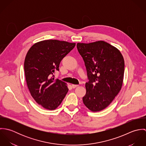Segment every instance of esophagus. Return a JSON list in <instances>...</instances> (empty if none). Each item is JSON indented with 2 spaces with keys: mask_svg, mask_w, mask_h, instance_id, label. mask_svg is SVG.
I'll use <instances>...</instances> for the list:
<instances>
[{
  "mask_svg": "<svg viewBox=\"0 0 146 146\" xmlns=\"http://www.w3.org/2000/svg\"><path fill=\"white\" fill-rule=\"evenodd\" d=\"M79 85H74V84H72V88H76V87H78Z\"/></svg>",
  "mask_w": 146,
  "mask_h": 146,
  "instance_id": "1",
  "label": "esophagus"
}]
</instances>
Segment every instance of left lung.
Wrapping results in <instances>:
<instances>
[{"instance_id":"left-lung-1","label":"left lung","mask_w":146,"mask_h":146,"mask_svg":"<svg viewBox=\"0 0 146 146\" xmlns=\"http://www.w3.org/2000/svg\"><path fill=\"white\" fill-rule=\"evenodd\" d=\"M89 82L85 84L84 104L93 112L106 108L121 89L125 63L121 52L104 41L78 43Z\"/></svg>"}]
</instances>
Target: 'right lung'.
Returning a JSON list of instances; mask_svg holds the SVG:
<instances>
[{
  "label": "right lung",
  "instance_id": "right-lung-1",
  "mask_svg": "<svg viewBox=\"0 0 146 146\" xmlns=\"http://www.w3.org/2000/svg\"><path fill=\"white\" fill-rule=\"evenodd\" d=\"M76 44L46 40L34 44L29 50L24 62L26 83L31 96L45 109L55 110L62 102L68 89L62 81L54 80L63 58Z\"/></svg>",
  "mask_w": 146,
  "mask_h": 146
}]
</instances>
